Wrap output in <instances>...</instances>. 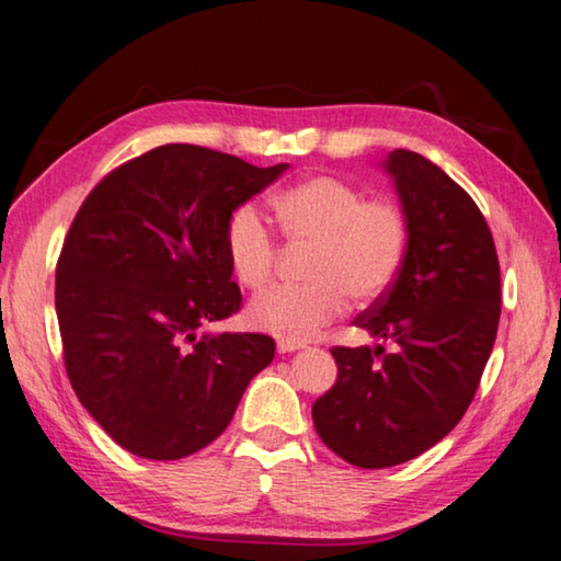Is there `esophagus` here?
<instances>
[{
  "label": "esophagus",
  "mask_w": 561,
  "mask_h": 561,
  "mask_svg": "<svg viewBox=\"0 0 561 561\" xmlns=\"http://www.w3.org/2000/svg\"><path fill=\"white\" fill-rule=\"evenodd\" d=\"M304 347H306V343H299V340H279L277 353L289 355V353H296V350H304Z\"/></svg>",
  "instance_id": "esophagus-1"
}]
</instances>
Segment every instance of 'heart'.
<instances>
[{"mask_svg": "<svg viewBox=\"0 0 561 561\" xmlns=\"http://www.w3.org/2000/svg\"><path fill=\"white\" fill-rule=\"evenodd\" d=\"M282 236L313 245L306 277L257 296L248 321L282 340H309L347 311L350 296L375 301L389 291L409 252V216L397 202L367 199L331 174L296 182L272 196ZM228 267L245 289L260 291L277 267V240L255 206L243 204L224 230Z\"/></svg>", "mask_w": 561, "mask_h": 561, "instance_id": "obj_1", "label": "heart"}]
</instances>
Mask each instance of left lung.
Wrapping results in <instances>:
<instances>
[{
  "instance_id": "obj_1",
  "label": "left lung",
  "mask_w": 561,
  "mask_h": 561,
  "mask_svg": "<svg viewBox=\"0 0 561 561\" xmlns=\"http://www.w3.org/2000/svg\"><path fill=\"white\" fill-rule=\"evenodd\" d=\"M387 170L409 252L355 325L393 350L333 347L337 381L311 409L321 440L362 469L409 462L462 421L501 318L499 255L474 199L419 152L393 150Z\"/></svg>"
}]
</instances>
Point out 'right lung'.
<instances>
[{
    "mask_svg": "<svg viewBox=\"0 0 561 561\" xmlns=\"http://www.w3.org/2000/svg\"><path fill=\"white\" fill-rule=\"evenodd\" d=\"M284 170L170 142L118 164L77 211L55 270L65 371L128 453H199L272 362L270 335L196 331L240 311L226 221Z\"/></svg>",
    "mask_w": 561,
    "mask_h": 561,
    "instance_id": "right-lung-1",
    "label": "right lung"
}]
</instances>
